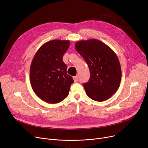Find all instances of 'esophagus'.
<instances>
[{"label": "esophagus", "mask_w": 148, "mask_h": 148, "mask_svg": "<svg viewBox=\"0 0 148 148\" xmlns=\"http://www.w3.org/2000/svg\"><path fill=\"white\" fill-rule=\"evenodd\" d=\"M78 77L77 76H74L73 77V79H74V82H78Z\"/></svg>", "instance_id": "esophagus-1"}]
</instances>
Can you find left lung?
Masks as SVG:
<instances>
[{
  "label": "left lung",
  "instance_id": "1",
  "mask_svg": "<svg viewBox=\"0 0 148 148\" xmlns=\"http://www.w3.org/2000/svg\"><path fill=\"white\" fill-rule=\"evenodd\" d=\"M75 47L89 68L90 79L83 84L88 96L98 102L110 98L118 89L122 77L116 54L96 39L79 41Z\"/></svg>",
  "mask_w": 148,
  "mask_h": 148
}]
</instances>
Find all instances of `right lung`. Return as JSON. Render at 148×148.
I'll list each match as a JSON object with an SVG mask.
<instances>
[{
    "instance_id": "1",
    "label": "right lung",
    "mask_w": 148,
    "mask_h": 148,
    "mask_svg": "<svg viewBox=\"0 0 148 148\" xmlns=\"http://www.w3.org/2000/svg\"><path fill=\"white\" fill-rule=\"evenodd\" d=\"M69 45L68 40L47 42L38 50L31 63V86L36 95L47 103L63 101L74 82L73 77L67 74V66L62 59Z\"/></svg>"
}]
</instances>
